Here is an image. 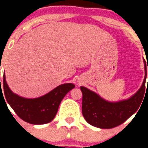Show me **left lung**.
I'll return each instance as SVG.
<instances>
[{"label": "left lung", "mask_w": 148, "mask_h": 148, "mask_svg": "<svg viewBox=\"0 0 148 148\" xmlns=\"http://www.w3.org/2000/svg\"><path fill=\"white\" fill-rule=\"evenodd\" d=\"M143 60L145 68L143 82L136 93L128 99L110 102L88 88L80 86L83 95L82 114L89 125L101 129H110L125 122L136 112L145 92L147 65L145 59Z\"/></svg>", "instance_id": "8db88e82"}]
</instances>
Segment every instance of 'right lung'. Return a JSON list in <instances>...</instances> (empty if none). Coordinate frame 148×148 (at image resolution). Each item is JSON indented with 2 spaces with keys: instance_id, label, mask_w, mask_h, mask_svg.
<instances>
[{
  "instance_id": "1",
  "label": "right lung",
  "mask_w": 148,
  "mask_h": 148,
  "mask_svg": "<svg viewBox=\"0 0 148 148\" xmlns=\"http://www.w3.org/2000/svg\"><path fill=\"white\" fill-rule=\"evenodd\" d=\"M3 84L8 104L21 119L33 125H44L53 120L63 98L75 87L72 83L62 84L39 97L25 98L12 92L6 82L5 72Z\"/></svg>"
}]
</instances>
